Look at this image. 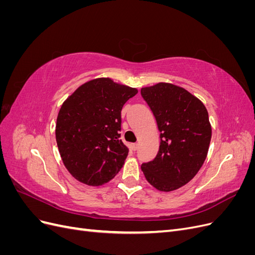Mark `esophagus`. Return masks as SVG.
<instances>
[{"label":"esophagus","instance_id":"esophagus-1","mask_svg":"<svg viewBox=\"0 0 255 255\" xmlns=\"http://www.w3.org/2000/svg\"><path fill=\"white\" fill-rule=\"evenodd\" d=\"M130 149L133 151H136L138 149V143H130Z\"/></svg>","mask_w":255,"mask_h":255}]
</instances>
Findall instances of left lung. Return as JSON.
<instances>
[{
	"mask_svg": "<svg viewBox=\"0 0 255 255\" xmlns=\"http://www.w3.org/2000/svg\"><path fill=\"white\" fill-rule=\"evenodd\" d=\"M160 132L156 157L141 165L153 187L172 191L198 173L207 156L212 127L204 104L189 91L170 83L141 88Z\"/></svg>",
	"mask_w": 255,
	"mask_h": 255,
	"instance_id": "8db88e82",
	"label": "left lung"
}]
</instances>
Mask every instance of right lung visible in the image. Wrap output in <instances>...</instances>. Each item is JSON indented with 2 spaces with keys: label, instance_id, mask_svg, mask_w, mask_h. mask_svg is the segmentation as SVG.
<instances>
[{
  "label": "right lung",
  "instance_id": "1",
  "mask_svg": "<svg viewBox=\"0 0 255 255\" xmlns=\"http://www.w3.org/2000/svg\"><path fill=\"white\" fill-rule=\"evenodd\" d=\"M137 92L110 78H99L81 85L61 105L56 142L74 179L100 186L120 171L128 154L120 139L121 111Z\"/></svg>",
  "mask_w": 255,
  "mask_h": 255
}]
</instances>
